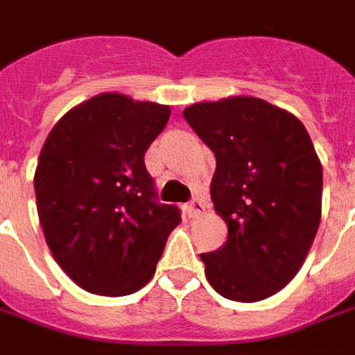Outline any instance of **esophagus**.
I'll use <instances>...</instances> for the list:
<instances>
[{
	"instance_id": "obj_1",
	"label": "esophagus",
	"mask_w": 355,
	"mask_h": 355,
	"mask_svg": "<svg viewBox=\"0 0 355 355\" xmlns=\"http://www.w3.org/2000/svg\"><path fill=\"white\" fill-rule=\"evenodd\" d=\"M186 211H188V215L190 216H198L205 211V203H203V200H200V198H193V200L188 201Z\"/></svg>"
}]
</instances>
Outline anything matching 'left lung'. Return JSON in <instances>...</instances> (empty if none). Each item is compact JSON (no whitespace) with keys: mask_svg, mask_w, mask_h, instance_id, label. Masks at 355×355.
Here are the masks:
<instances>
[{"mask_svg":"<svg viewBox=\"0 0 355 355\" xmlns=\"http://www.w3.org/2000/svg\"><path fill=\"white\" fill-rule=\"evenodd\" d=\"M216 157L215 211L228 239L201 253L211 287L257 302L297 275L321 218L323 169L297 117L254 96L198 102L182 112Z\"/></svg>","mask_w":355,"mask_h":355,"instance_id":"left-lung-1","label":"left lung"}]
</instances>
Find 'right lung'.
Returning a JSON list of instances; mask_svg holds the SVG:
<instances>
[{
  "label": "right lung",
  "mask_w": 355,
  "mask_h": 355,
  "mask_svg": "<svg viewBox=\"0 0 355 355\" xmlns=\"http://www.w3.org/2000/svg\"><path fill=\"white\" fill-rule=\"evenodd\" d=\"M171 108L96 94L60 117L42 148L34 188L51 253L81 289L123 297L155 272L177 205L157 201L144 154Z\"/></svg>",
  "instance_id": "1"
}]
</instances>
